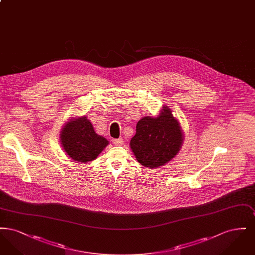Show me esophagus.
Listing matches in <instances>:
<instances>
[{
    "mask_svg": "<svg viewBox=\"0 0 255 255\" xmlns=\"http://www.w3.org/2000/svg\"><path fill=\"white\" fill-rule=\"evenodd\" d=\"M113 143L116 146H121L123 144V139L122 138H117L113 140Z\"/></svg>",
    "mask_w": 255,
    "mask_h": 255,
    "instance_id": "obj_1",
    "label": "esophagus"
}]
</instances>
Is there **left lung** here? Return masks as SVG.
I'll use <instances>...</instances> for the list:
<instances>
[{"mask_svg": "<svg viewBox=\"0 0 255 255\" xmlns=\"http://www.w3.org/2000/svg\"><path fill=\"white\" fill-rule=\"evenodd\" d=\"M130 148L136 160L149 168L166 164L180 152L183 131L168 106H162L157 117H143L136 123Z\"/></svg>", "mask_w": 255, "mask_h": 255, "instance_id": "left-lung-1", "label": "left lung"}]
</instances>
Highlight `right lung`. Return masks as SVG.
Wrapping results in <instances>:
<instances>
[{"instance_id":"add662e5","label":"right lung","mask_w":255,"mask_h":255,"mask_svg":"<svg viewBox=\"0 0 255 255\" xmlns=\"http://www.w3.org/2000/svg\"><path fill=\"white\" fill-rule=\"evenodd\" d=\"M60 142L63 150L73 160L86 163L92 161L109 144L107 138L96 133L86 117H73L62 127Z\"/></svg>"}]
</instances>
